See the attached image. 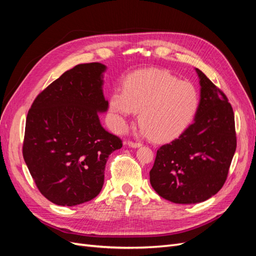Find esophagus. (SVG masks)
Returning a JSON list of instances; mask_svg holds the SVG:
<instances>
[{
  "label": "esophagus",
  "instance_id": "esophagus-1",
  "mask_svg": "<svg viewBox=\"0 0 256 256\" xmlns=\"http://www.w3.org/2000/svg\"><path fill=\"white\" fill-rule=\"evenodd\" d=\"M128 146L130 147H134V148H136V147H140L142 146V144L140 142H132V141H128Z\"/></svg>",
  "mask_w": 256,
  "mask_h": 256
}]
</instances>
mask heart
Returning a JSON list of instances; mask_svg holds the SVG:
<instances>
[{"mask_svg":"<svg viewBox=\"0 0 256 256\" xmlns=\"http://www.w3.org/2000/svg\"><path fill=\"white\" fill-rule=\"evenodd\" d=\"M196 88L189 81L160 69H147L129 76L122 90H115L110 109L118 130L127 126L130 118L140 112L142 134L157 141H170L188 128L198 109Z\"/></svg>","mask_w":256,"mask_h":256,"instance_id":"1","label":"heart"}]
</instances>
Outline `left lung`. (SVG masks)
I'll return each instance as SVG.
<instances>
[{
  "label": "left lung",
  "mask_w": 256,
  "mask_h": 256,
  "mask_svg": "<svg viewBox=\"0 0 256 256\" xmlns=\"http://www.w3.org/2000/svg\"><path fill=\"white\" fill-rule=\"evenodd\" d=\"M200 102L194 122L157 150L152 187L176 204L200 203L226 182L237 146L233 108L226 95L196 68Z\"/></svg>",
  "instance_id": "obj_1"
}]
</instances>
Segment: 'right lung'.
<instances>
[{
  "instance_id": "right-lung-1",
  "label": "right lung",
  "mask_w": 256,
  "mask_h": 256,
  "mask_svg": "<svg viewBox=\"0 0 256 256\" xmlns=\"http://www.w3.org/2000/svg\"><path fill=\"white\" fill-rule=\"evenodd\" d=\"M106 66L76 65L37 95L28 110L22 154L36 187L50 202L74 206L102 191L108 157L122 146L102 126Z\"/></svg>"
}]
</instances>
